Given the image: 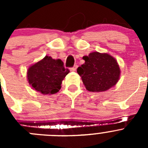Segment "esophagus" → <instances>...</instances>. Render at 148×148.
Here are the masks:
<instances>
[{
  "instance_id": "34e87169",
  "label": "esophagus",
  "mask_w": 148,
  "mask_h": 148,
  "mask_svg": "<svg viewBox=\"0 0 148 148\" xmlns=\"http://www.w3.org/2000/svg\"><path fill=\"white\" fill-rule=\"evenodd\" d=\"M77 67H78V66H77V65H75V66H73V67L70 69V70H71V71H73V72L75 71V70H76V69H77Z\"/></svg>"
}]
</instances>
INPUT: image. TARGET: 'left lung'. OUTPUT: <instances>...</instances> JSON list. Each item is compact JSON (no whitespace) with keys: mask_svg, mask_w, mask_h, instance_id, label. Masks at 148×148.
<instances>
[{"mask_svg":"<svg viewBox=\"0 0 148 148\" xmlns=\"http://www.w3.org/2000/svg\"><path fill=\"white\" fill-rule=\"evenodd\" d=\"M85 63L78 67L86 89L90 92H104L116 85L120 77L116 60L108 53L94 52L84 56Z\"/></svg>","mask_w":148,"mask_h":148,"instance_id":"1","label":"left lung"}]
</instances>
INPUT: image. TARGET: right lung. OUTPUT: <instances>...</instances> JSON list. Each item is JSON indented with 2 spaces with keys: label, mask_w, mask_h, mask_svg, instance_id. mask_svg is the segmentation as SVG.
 <instances>
[{
  "label": "right lung",
  "mask_w": 148,
  "mask_h": 148,
  "mask_svg": "<svg viewBox=\"0 0 148 148\" xmlns=\"http://www.w3.org/2000/svg\"><path fill=\"white\" fill-rule=\"evenodd\" d=\"M69 72L61 59L56 60L46 56L42 60L29 66L27 79L34 90L44 95H50L59 91L62 81Z\"/></svg>",
  "instance_id": "obj_1"
}]
</instances>
